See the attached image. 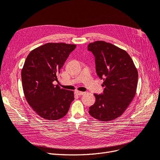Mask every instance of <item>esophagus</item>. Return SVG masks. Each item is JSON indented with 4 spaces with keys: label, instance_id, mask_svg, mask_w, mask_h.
Segmentation results:
<instances>
[{
    "label": "esophagus",
    "instance_id": "34e87169",
    "mask_svg": "<svg viewBox=\"0 0 160 160\" xmlns=\"http://www.w3.org/2000/svg\"><path fill=\"white\" fill-rule=\"evenodd\" d=\"M75 94H76V95H82V94H84L85 92H81V91H78V90H76L75 91Z\"/></svg>",
    "mask_w": 160,
    "mask_h": 160
}]
</instances>
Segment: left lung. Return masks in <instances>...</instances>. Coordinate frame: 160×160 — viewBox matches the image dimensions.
<instances>
[{"mask_svg":"<svg viewBox=\"0 0 160 160\" xmlns=\"http://www.w3.org/2000/svg\"><path fill=\"white\" fill-rule=\"evenodd\" d=\"M88 50L94 55L96 72L104 87L102 94H94L96 102L89 114L99 121H112L124 112L135 97L138 70L127 52L110 43L97 41L90 43Z\"/></svg>","mask_w":160,"mask_h":160,"instance_id":"left-lung-1","label":"left lung"}]
</instances>
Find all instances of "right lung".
<instances>
[{"mask_svg": "<svg viewBox=\"0 0 160 160\" xmlns=\"http://www.w3.org/2000/svg\"><path fill=\"white\" fill-rule=\"evenodd\" d=\"M76 47L74 44L48 43L32 50L21 71L27 102L39 116L54 121L64 117L74 99V92L54 85L57 75Z\"/></svg>", "mask_w": 160, "mask_h": 160, "instance_id": "add662e5", "label": "right lung"}]
</instances>
